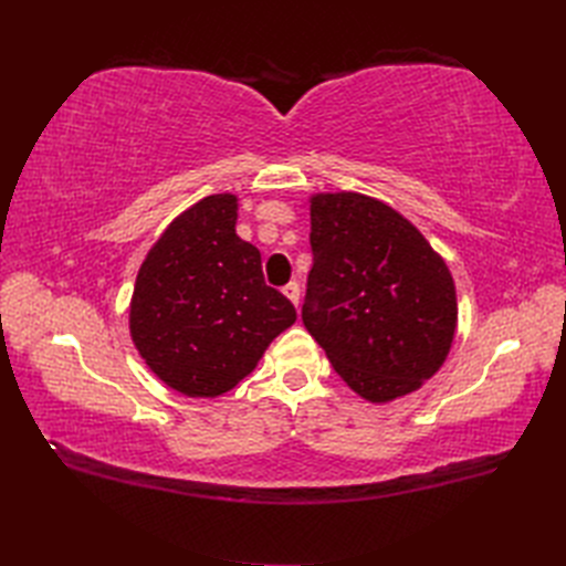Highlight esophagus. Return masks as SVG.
I'll return each mask as SVG.
<instances>
[{"label":"esophagus","instance_id":"obj_1","mask_svg":"<svg viewBox=\"0 0 566 566\" xmlns=\"http://www.w3.org/2000/svg\"><path fill=\"white\" fill-rule=\"evenodd\" d=\"M283 295L297 306V304H300V285H297L295 281H290V283L283 287Z\"/></svg>","mask_w":566,"mask_h":566}]
</instances>
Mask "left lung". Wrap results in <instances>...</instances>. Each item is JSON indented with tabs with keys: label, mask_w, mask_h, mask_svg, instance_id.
Returning <instances> with one entry per match:
<instances>
[{
	"label": "left lung",
	"mask_w": 566,
	"mask_h": 566,
	"mask_svg": "<svg viewBox=\"0 0 566 566\" xmlns=\"http://www.w3.org/2000/svg\"><path fill=\"white\" fill-rule=\"evenodd\" d=\"M310 243L302 321L339 378L373 403L430 380L449 356L458 304L422 233L375 198L318 193Z\"/></svg>",
	"instance_id": "obj_1"
}]
</instances>
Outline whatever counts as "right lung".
<instances>
[{
	"mask_svg": "<svg viewBox=\"0 0 566 566\" xmlns=\"http://www.w3.org/2000/svg\"><path fill=\"white\" fill-rule=\"evenodd\" d=\"M235 219V196L202 198L165 229L136 276L134 345L186 397L233 389L297 318L293 302L264 283L262 254L238 238Z\"/></svg>",
	"mask_w": 566,
	"mask_h": 566,
	"instance_id": "obj_1",
	"label": "right lung"
}]
</instances>
